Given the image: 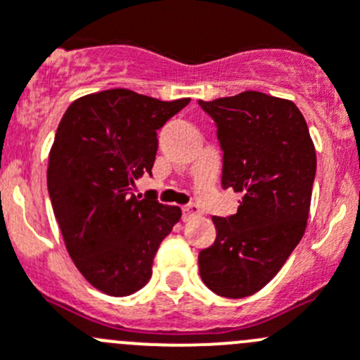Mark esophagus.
I'll list each match as a JSON object with an SVG mask.
<instances>
[{"instance_id":"1","label":"esophagus","mask_w":360,"mask_h":360,"mask_svg":"<svg viewBox=\"0 0 360 360\" xmlns=\"http://www.w3.org/2000/svg\"><path fill=\"white\" fill-rule=\"evenodd\" d=\"M200 215V210L197 204H188V206H184L183 208V219L184 220H190L193 219V217H199Z\"/></svg>"}]
</instances>
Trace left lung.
<instances>
[{
	"instance_id": "8db88e82",
	"label": "left lung",
	"mask_w": 360,
	"mask_h": 360,
	"mask_svg": "<svg viewBox=\"0 0 360 360\" xmlns=\"http://www.w3.org/2000/svg\"><path fill=\"white\" fill-rule=\"evenodd\" d=\"M217 124L222 186L242 193L235 215L213 217L217 238L199 252L204 285L245 297L278 274L307 229L316 148L296 103L260 91L199 100Z\"/></svg>"
}]
</instances>
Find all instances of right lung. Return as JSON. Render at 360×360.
<instances>
[{"mask_svg": "<svg viewBox=\"0 0 360 360\" xmlns=\"http://www.w3.org/2000/svg\"><path fill=\"white\" fill-rule=\"evenodd\" d=\"M190 98L163 100L108 89L71 103L48 156V192L71 260L109 296H129L152 276L179 206L140 199L134 181L152 174L158 129Z\"/></svg>", "mask_w": 360, "mask_h": 360, "instance_id": "obj_1", "label": "right lung"}]
</instances>
